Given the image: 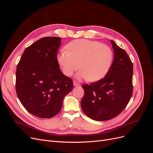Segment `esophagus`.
Segmentation results:
<instances>
[{
  "label": "esophagus",
  "mask_w": 153,
  "mask_h": 153,
  "mask_svg": "<svg viewBox=\"0 0 153 153\" xmlns=\"http://www.w3.org/2000/svg\"><path fill=\"white\" fill-rule=\"evenodd\" d=\"M73 85L75 87H77V86H80V84L78 82H77L76 81H73Z\"/></svg>",
  "instance_id": "1"
}]
</instances>
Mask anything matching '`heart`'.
Masks as SVG:
<instances>
[{"label":"heart","instance_id":"obj_1","mask_svg":"<svg viewBox=\"0 0 153 153\" xmlns=\"http://www.w3.org/2000/svg\"><path fill=\"white\" fill-rule=\"evenodd\" d=\"M67 48L69 52L62 50L57 56L58 63L66 76H71L80 67L78 78L96 82L107 74L112 65V49L98 41L76 39L69 43Z\"/></svg>","mask_w":153,"mask_h":153}]
</instances>
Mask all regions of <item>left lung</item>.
Here are the masks:
<instances>
[{"mask_svg": "<svg viewBox=\"0 0 153 153\" xmlns=\"http://www.w3.org/2000/svg\"><path fill=\"white\" fill-rule=\"evenodd\" d=\"M114 61L101 80L83 85L81 101L83 112L91 119L104 121L112 119L126 108L133 93V63L126 51L111 40Z\"/></svg>", "mask_w": 153, "mask_h": 153, "instance_id": "8db88e82", "label": "left lung"}]
</instances>
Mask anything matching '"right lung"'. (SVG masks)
<instances>
[{"mask_svg": "<svg viewBox=\"0 0 153 153\" xmlns=\"http://www.w3.org/2000/svg\"><path fill=\"white\" fill-rule=\"evenodd\" d=\"M59 37H45L26 48L16 72L18 99L31 114L51 118L61 111L64 98L73 87L71 78L59 68Z\"/></svg>", "mask_w": 153, "mask_h": 153, "instance_id": "right-lung-1", "label": "right lung"}]
</instances>
